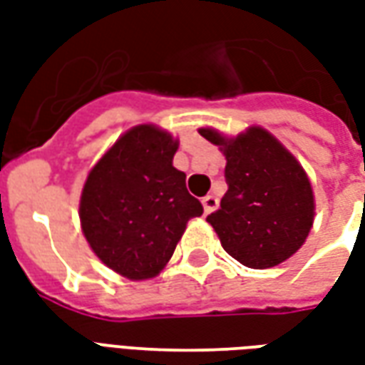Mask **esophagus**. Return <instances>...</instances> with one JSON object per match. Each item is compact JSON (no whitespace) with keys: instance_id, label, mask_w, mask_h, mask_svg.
Instances as JSON below:
<instances>
[{"instance_id":"esophagus-1","label":"esophagus","mask_w":365,"mask_h":365,"mask_svg":"<svg viewBox=\"0 0 365 365\" xmlns=\"http://www.w3.org/2000/svg\"><path fill=\"white\" fill-rule=\"evenodd\" d=\"M201 203H203V211L209 215V213H213L215 209L219 207V199L215 197V195H205V197L201 199Z\"/></svg>"}]
</instances>
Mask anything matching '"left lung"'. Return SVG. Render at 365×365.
Masks as SVG:
<instances>
[{"instance_id": "obj_1", "label": "left lung", "mask_w": 365, "mask_h": 365, "mask_svg": "<svg viewBox=\"0 0 365 365\" xmlns=\"http://www.w3.org/2000/svg\"><path fill=\"white\" fill-rule=\"evenodd\" d=\"M199 135L225 154L229 191L207 217L225 252L246 268L282 264L305 245L314 221V195L299 160L272 133L248 127L225 136L211 127Z\"/></svg>"}]
</instances>
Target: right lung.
Listing matches in <instances>:
<instances>
[{
	"instance_id": "add662e5",
	"label": "right lung",
	"mask_w": 365,
	"mask_h": 365,
	"mask_svg": "<svg viewBox=\"0 0 365 365\" xmlns=\"http://www.w3.org/2000/svg\"><path fill=\"white\" fill-rule=\"evenodd\" d=\"M180 140L152 123L136 125L105 150L83 183L80 225L107 268L130 282L166 268L187 221L203 213L174 168Z\"/></svg>"
}]
</instances>
